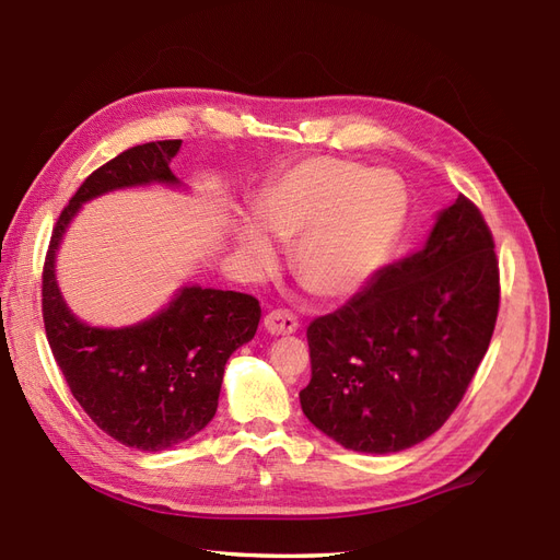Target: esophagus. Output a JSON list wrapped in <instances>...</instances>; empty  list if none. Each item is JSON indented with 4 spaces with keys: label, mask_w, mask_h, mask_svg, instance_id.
Returning a JSON list of instances; mask_svg holds the SVG:
<instances>
[{
    "label": "esophagus",
    "mask_w": 560,
    "mask_h": 560,
    "mask_svg": "<svg viewBox=\"0 0 560 560\" xmlns=\"http://www.w3.org/2000/svg\"><path fill=\"white\" fill-rule=\"evenodd\" d=\"M264 327H266V332L268 335H272V337H278V335H292V332H296V327H299V323H296V318L292 316L290 311H270L268 316L264 318Z\"/></svg>",
    "instance_id": "1"
}]
</instances>
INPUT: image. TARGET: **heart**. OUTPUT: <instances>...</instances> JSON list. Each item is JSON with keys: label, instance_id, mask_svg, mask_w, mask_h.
Returning a JSON list of instances; mask_svg holds the SVG:
<instances>
[{"label": "heart", "instance_id": "1", "mask_svg": "<svg viewBox=\"0 0 560 560\" xmlns=\"http://www.w3.org/2000/svg\"><path fill=\"white\" fill-rule=\"evenodd\" d=\"M256 221L233 225L237 254L252 270L276 264L272 240L292 244L290 266L302 288L339 302L357 294L387 261L406 221L397 177L345 159H308L268 183Z\"/></svg>", "mask_w": 560, "mask_h": 560}]
</instances>
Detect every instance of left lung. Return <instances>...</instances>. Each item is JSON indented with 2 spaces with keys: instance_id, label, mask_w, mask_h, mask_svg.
Instances as JSON below:
<instances>
[{
  "instance_id": "1",
  "label": "left lung",
  "mask_w": 560,
  "mask_h": 560,
  "mask_svg": "<svg viewBox=\"0 0 560 560\" xmlns=\"http://www.w3.org/2000/svg\"><path fill=\"white\" fill-rule=\"evenodd\" d=\"M497 313L494 240L475 203L458 195L422 249L308 325L304 416L361 454H397L428 440L466 394Z\"/></svg>"
}]
</instances>
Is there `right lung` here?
<instances>
[{"instance_id": "obj_1", "label": "right lung", "mask_w": 560, "mask_h": 560, "mask_svg": "<svg viewBox=\"0 0 560 560\" xmlns=\"http://www.w3.org/2000/svg\"><path fill=\"white\" fill-rule=\"evenodd\" d=\"M180 144H138L94 171L61 211L43 272L47 339L75 401L108 438L140 452H166L209 425L225 363L252 342L261 306L252 294L183 284L154 316L94 327L63 302L57 252L83 203L128 187H183L171 171Z\"/></svg>"}]
</instances>
